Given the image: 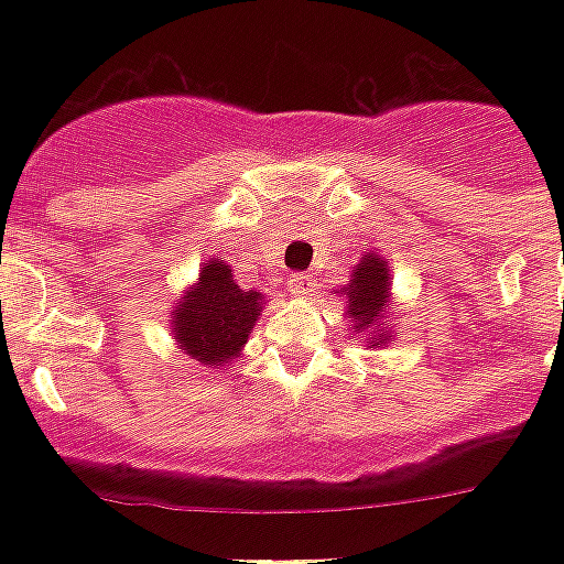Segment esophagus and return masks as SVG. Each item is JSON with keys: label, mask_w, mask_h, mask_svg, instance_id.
Masks as SVG:
<instances>
[{"label": "esophagus", "mask_w": 564, "mask_h": 564, "mask_svg": "<svg viewBox=\"0 0 564 564\" xmlns=\"http://www.w3.org/2000/svg\"><path fill=\"white\" fill-rule=\"evenodd\" d=\"M286 286H290V292L295 295V299H310V295L316 292V281H313V274H307V272L292 274Z\"/></svg>", "instance_id": "1"}]
</instances>
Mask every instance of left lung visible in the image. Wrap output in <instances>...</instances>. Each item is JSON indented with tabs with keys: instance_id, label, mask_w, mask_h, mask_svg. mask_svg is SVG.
I'll return each instance as SVG.
<instances>
[{
	"instance_id": "left-lung-1",
	"label": "left lung",
	"mask_w": 564,
	"mask_h": 564,
	"mask_svg": "<svg viewBox=\"0 0 564 564\" xmlns=\"http://www.w3.org/2000/svg\"><path fill=\"white\" fill-rule=\"evenodd\" d=\"M389 265L380 254H366L360 257V263L354 265L351 283L339 290L345 295V307H348V318L357 334L369 336V348H380L389 343V334L380 330V322L386 318L389 310Z\"/></svg>"
}]
</instances>
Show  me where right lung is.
<instances>
[{"label":"right lung","mask_w":564,"mask_h":564,"mask_svg":"<svg viewBox=\"0 0 564 564\" xmlns=\"http://www.w3.org/2000/svg\"><path fill=\"white\" fill-rule=\"evenodd\" d=\"M263 313V292L242 290L228 263L210 257L172 307V334L187 357L207 369H221L246 348L257 316Z\"/></svg>","instance_id":"1"}]
</instances>
